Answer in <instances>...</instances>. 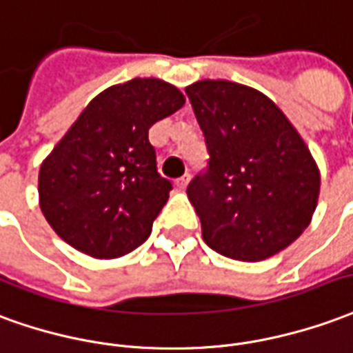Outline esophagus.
I'll use <instances>...</instances> for the list:
<instances>
[{"instance_id":"1","label":"esophagus","mask_w":353,"mask_h":353,"mask_svg":"<svg viewBox=\"0 0 353 353\" xmlns=\"http://www.w3.org/2000/svg\"><path fill=\"white\" fill-rule=\"evenodd\" d=\"M188 182H190V174H184V176H181V179H176V188L179 190H184L186 186H188Z\"/></svg>"}]
</instances>
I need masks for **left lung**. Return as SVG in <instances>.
Masks as SVG:
<instances>
[{
	"mask_svg": "<svg viewBox=\"0 0 353 353\" xmlns=\"http://www.w3.org/2000/svg\"><path fill=\"white\" fill-rule=\"evenodd\" d=\"M209 152L188 184L205 243L228 259L259 262L308 228L319 169L306 142L261 91L226 79L186 87Z\"/></svg>",
	"mask_w": 353,
	"mask_h": 353,
	"instance_id": "1",
	"label": "left lung"
}]
</instances>
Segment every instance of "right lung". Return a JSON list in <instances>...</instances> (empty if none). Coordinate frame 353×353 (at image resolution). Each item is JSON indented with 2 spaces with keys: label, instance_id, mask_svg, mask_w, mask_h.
<instances>
[{
  "label": "right lung",
  "instance_id": "1",
  "mask_svg": "<svg viewBox=\"0 0 353 353\" xmlns=\"http://www.w3.org/2000/svg\"><path fill=\"white\" fill-rule=\"evenodd\" d=\"M184 102L174 85L134 77L87 104L39 169V207L66 243L117 259L148 239L172 190L148 129Z\"/></svg>",
  "mask_w": 353,
  "mask_h": 353
}]
</instances>
